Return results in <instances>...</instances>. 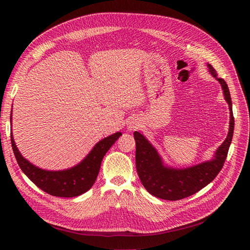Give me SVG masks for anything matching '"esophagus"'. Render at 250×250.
Segmentation results:
<instances>
[{"instance_id": "esophagus-1", "label": "esophagus", "mask_w": 250, "mask_h": 250, "mask_svg": "<svg viewBox=\"0 0 250 250\" xmlns=\"http://www.w3.org/2000/svg\"><path fill=\"white\" fill-rule=\"evenodd\" d=\"M138 126H139V124L137 122H130L127 126V129L129 131H134L138 128Z\"/></svg>"}]
</instances>
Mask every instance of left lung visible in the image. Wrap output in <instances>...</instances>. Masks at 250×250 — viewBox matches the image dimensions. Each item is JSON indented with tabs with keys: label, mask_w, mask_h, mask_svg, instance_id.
<instances>
[{
	"label": "left lung",
	"mask_w": 250,
	"mask_h": 250,
	"mask_svg": "<svg viewBox=\"0 0 250 250\" xmlns=\"http://www.w3.org/2000/svg\"><path fill=\"white\" fill-rule=\"evenodd\" d=\"M208 67L211 76L215 77L222 86L224 99L229 104L230 115L229 134L221 146L216 150L213 160L184 169L171 168L164 165L156 149L141 132L134 131L133 133L135 166L141 183L151 195L157 198L175 201L197 193L215 179L228 156L234 127L231 98L226 82L217 77L215 69L209 63Z\"/></svg>",
	"instance_id": "obj_1"
}]
</instances>
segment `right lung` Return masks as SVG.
Listing matches in <instances>:
<instances>
[{"label":"right lung","instance_id":"add662e5","mask_svg":"<svg viewBox=\"0 0 250 250\" xmlns=\"http://www.w3.org/2000/svg\"><path fill=\"white\" fill-rule=\"evenodd\" d=\"M121 135V132H116L104 138L96 144L81 163L75 167L62 171L43 170L28 162L17 148L12 133L11 145L20 168L35 186L52 196L69 198L85 193L93 187L99 174L104 155Z\"/></svg>","mask_w":250,"mask_h":250}]
</instances>
